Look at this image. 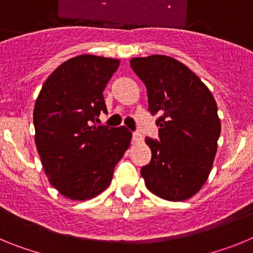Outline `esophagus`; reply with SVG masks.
<instances>
[{
	"mask_svg": "<svg viewBox=\"0 0 253 253\" xmlns=\"http://www.w3.org/2000/svg\"><path fill=\"white\" fill-rule=\"evenodd\" d=\"M142 134L140 133H138V131H134L133 133V140L135 143H139V142H142Z\"/></svg>",
	"mask_w": 253,
	"mask_h": 253,
	"instance_id": "obj_1",
	"label": "esophagus"
}]
</instances>
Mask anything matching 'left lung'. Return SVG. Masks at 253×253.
<instances>
[{
	"instance_id": "1",
	"label": "left lung",
	"mask_w": 253,
	"mask_h": 253,
	"mask_svg": "<svg viewBox=\"0 0 253 253\" xmlns=\"http://www.w3.org/2000/svg\"><path fill=\"white\" fill-rule=\"evenodd\" d=\"M130 66L147 87L148 109L160 140L146 138L152 160L140 175L147 189L169 202L195 195L208 180L220 135L213 95L200 78L167 55L131 58Z\"/></svg>"
}]
</instances>
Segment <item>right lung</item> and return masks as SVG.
I'll use <instances>...</instances> for the list:
<instances>
[{
    "instance_id": "add662e5",
    "label": "right lung",
    "mask_w": 253,
    "mask_h": 253,
    "mask_svg": "<svg viewBox=\"0 0 253 253\" xmlns=\"http://www.w3.org/2000/svg\"><path fill=\"white\" fill-rule=\"evenodd\" d=\"M119 64V59L91 54L71 58L46 78L35 102L42 165L51 186L71 200L101 194L130 144L125 126L95 124L107 111L102 92Z\"/></svg>"
}]
</instances>
